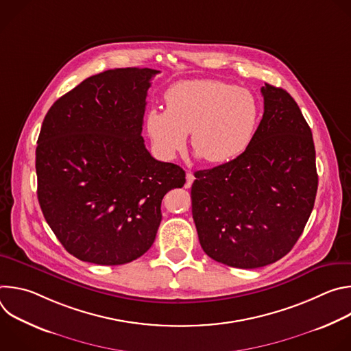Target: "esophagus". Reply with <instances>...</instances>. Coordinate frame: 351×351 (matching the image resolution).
I'll return each mask as SVG.
<instances>
[{"label": "esophagus", "instance_id": "esophagus-1", "mask_svg": "<svg viewBox=\"0 0 351 351\" xmlns=\"http://www.w3.org/2000/svg\"><path fill=\"white\" fill-rule=\"evenodd\" d=\"M193 182H194V175L190 171H187L186 172V187H190Z\"/></svg>", "mask_w": 351, "mask_h": 351}]
</instances>
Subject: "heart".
<instances>
[{"label": "heart", "mask_w": 351, "mask_h": 351, "mask_svg": "<svg viewBox=\"0 0 351 351\" xmlns=\"http://www.w3.org/2000/svg\"><path fill=\"white\" fill-rule=\"evenodd\" d=\"M164 98L167 111L149 110L145 129L157 156L167 161L182 152L190 133L199 157L217 165L230 162L253 143L261 122L257 95L221 80L178 82Z\"/></svg>", "instance_id": "heart-1"}]
</instances>
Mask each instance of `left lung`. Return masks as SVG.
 Here are the masks:
<instances>
[{"mask_svg": "<svg viewBox=\"0 0 351 351\" xmlns=\"http://www.w3.org/2000/svg\"><path fill=\"white\" fill-rule=\"evenodd\" d=\"M264 115L245 152L197 171L191 213L204 253L253 269L285 257L314 208L318 189L313 133L293 97L265 83Z\"/></svg>", "mask_w": 351, "mask_h": 351, "instance_id": "8db88e82", "label": "left lung"}]
</instances>
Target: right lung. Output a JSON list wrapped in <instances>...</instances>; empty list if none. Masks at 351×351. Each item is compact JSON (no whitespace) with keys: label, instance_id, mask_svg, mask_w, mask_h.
<instances>
[{"label":"right lung","instance_id":"right-lung-1","mask_svg":"<svg viewBox=\"0 0 351 351\" xmlns=\"http://www.w3.org/2000/svg\"><path fill=\"white\" fill-rule=\"evenodd\" d=\"M160 71L118 68L87 77L47 112L37 140V198L73 257L122 265L153 245L164 195L184 171L152 157L141 137L147 90Z\"/></svg>","mask_w":351,"mask_h":351}]
</instances>
